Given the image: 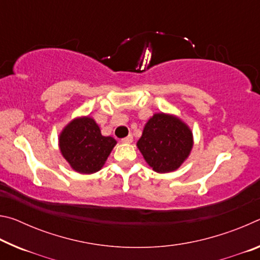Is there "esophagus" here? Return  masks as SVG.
Masks as SVG:
<instances>
[{
  "label": "esophagus",
  "instance_id": "34e87169",
  "mask_svg": "<svg viewBox=\"0 0 260 260\" xmlns=\"http://www.w3.org/2000/svg\"><path fill=\"white\" fill-rule=\"evenodd\" d=\"M121 142L122 143H132V142H133V136H132V135L126 136V138L121 140Z\"/></svg>",
  "mask_w": 260,
  "mask_h": 260
}]
</instances>
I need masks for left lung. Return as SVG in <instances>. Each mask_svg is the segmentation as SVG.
I'll list each match as a JSON object with an SVG mask.
<instances>
[{
    "label": "left lung",
    "instance_id": "obj_1",
    "mask_svg": "<svg viewBox=\"0 0 260 260\" xmlns=\"http://www.w3.org/2000/svg\"><path fill=\"white\" fill-rule=\"evenodd\" d=\"M136 146L155 172L170 173L177 171L190 155L193 136L179 117L158 112L144 125Z\"/></svg>",
    "mask_w": 260,
    "mask_h": 260
}]
</instances>
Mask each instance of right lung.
Masks as SVG:
<instances>
[{
	"instance_id": "right-lung-1",
	"label": "right lung",
	"mask_w": 260,
	"mask_h": 260,
	"mask_svg": "<svg viewBox=\"0 0 260 260\" xmlns=\"http://www.w3.org/2000/svg\"><path fill=\"white\" fill-rule=\"evenodd\" d=\"M117 141L103 136L93 118H74L60 132L58 146L61 155L78 173L93 174L104 166Z\"/></svg>"
}]
</instances>
